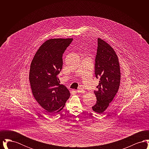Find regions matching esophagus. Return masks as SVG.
Masks as SVG:
<instances>
[{"instance_id":"34e87169","label":"esophagus","mask_w":149,"mask_h":149,"mask_svg":"<svg viewBox=\"0 0 149 149\" xmlns=\"http://www.w3.org/2000/svg\"><path fill=\"white\" fill-rule=\"evenodd\" d=\"M77 93H84L85 92V91L83 89H82V88H79V89H78L77 91Z\"/></svg>"}]
</instances>
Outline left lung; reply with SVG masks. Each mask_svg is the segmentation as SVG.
Listing matches in <instances>:
<instances>
[{"label":"left lung","mask_w":149,"mask_h":149,"mask_svg":"<svg viewBox=\"0 0 149 149\" xmlns=\"http://www.w3.org/2000/svg\"><path fill=\"white\" fill-rule=\"evenodd\" d=\"M95 75L99 77L98 90L94 91L96 104L93 111L103 113L118 91L120 81V63L113 49L103 40L98 38V49L95 57Z\"/></svg>","instance_id":"8db88e82"}]
</instances>
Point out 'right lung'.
Wrapping results in <instances>:
<instances>
[{"mask_svg": "<svg viewBox=\"0 0 149 149\" xmlns=\"http://www.w3.org/2000/svg\"><path fill=\"white\" fill-rule=\"evenodd\" d=\"M72 38H51L37 51L31 62L29 80L33 95L38 103L54 114L61 111L70 95L57 75L63 68V54Z\"/></svg>", "mask_w": 149, "mask_h": 149, "instance_id": "add662e5", "label": "right lung"}]
</instances>
